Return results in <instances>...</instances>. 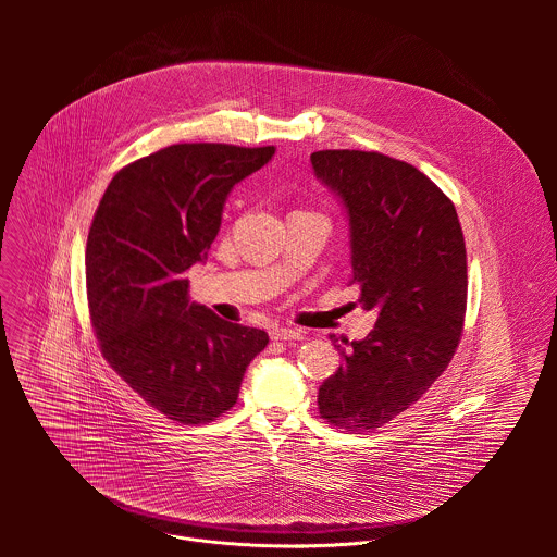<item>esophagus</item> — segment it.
Masks as SVG:
<instances>
[{"mask_svg": "<svg viewBox=\"0 0 557 557\" xmlns=\"http://www.w3.org/2000/svg\"><path fill=\"white\" fill-rule=\"evenodd\" d=\"M272 341H300L305 338V332L302 330H294V327H274L270 332Z\"/></svg>", "mask_w": 557, "mask_h": 557, "instance_id": "1", "label": "esophagus"}]
</instances>
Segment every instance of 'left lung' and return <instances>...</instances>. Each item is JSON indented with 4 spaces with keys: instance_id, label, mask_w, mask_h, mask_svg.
I'll list each match as a JSON object with an SVG mask.
<instances>
[{
    "instance_id": "1",
    "label": "left lung",
    "mask_w": 557,
    "mask_h": 557,
    "mask_svg": "<svg viewBox=\"0 0 557 557\" xmlns=\"http://www.w3.org/2000/svg\"><path fill=\"white\" fill-rule=\"evenodd\" d=\"M311 162L347 210L360 305L377 309L369 336L334 345L343 364L319 386V413L373 431L422 397L459 347L466 239L453 201L413 164L362 150H321Z\"/></svg>"
}]
</instances>
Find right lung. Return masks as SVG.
Returning <instances> with one entry per match:
<instances>
[{
	"instance_id": "right-lung-1",
	"label": "right lung",
	"mask_w": 557,
	"mask_h": 557,
	"mask_svg": "<svg viewBox=\"0 0 557 557\" xmlns=\"http://www.w3.org/2000/svg\"><path fill=\"white\" fill-rule=\"evenodd\" d=\"M274 146L177 144L120 169L85 248L91 327L111 369L169 420L201 424L238 400L268 334L188 300L184 272L216 238L232 188Z\"/></svg>"
}]
</instances>
